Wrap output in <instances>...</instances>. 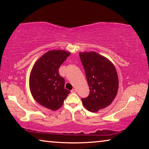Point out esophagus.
Segmentation results:
<instances>
[{"mask_svg": "<svg viewBox=\"0 0 149 149\" xmlns=\"http://www.w3.org/2000/svg\"><path fill=\"white\" fill-rule=\"evenodd\" d=\"M71 93H76V89H73L71 91Z\"/></svg>", "mask_w": 149, "mask_h": 149, "instance_id": "obj_1", "label": "esophagus"}]
</instances>
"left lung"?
<instances>
[{"mask_svg": "<svg viewBox=\"0 0 149 149\" xmlns=\"http://www.w3.org/2000/svg\"><path fill=\"white\" fill-rule=\"evenodd\" d=\"M90 93L81 99L87 110L96 112L109 106L118 90V77L114 64L96 52H79Z\"/></svg>", "mask_w": 149, "mask_h": 149, "instance_id": "left-lung-1", "label": "left lung"}]
</instances>
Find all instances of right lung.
Wrapping results in <instances>:
<instances>
[{
  "label": "right lung",
  "mask_w": 149,
  "mask_h": 149,
  "mask_svg": "<svg viewBox=\"0 0 149 149\" xmlns=\"http://www.w3.org/2000/svg\"><path fill=\"white\" fill-rule=\"evenodd\" d=\"M70 54L62 50H49L35 63L30 73L29 88L33 97L51 110L59 109L70 93L64 88L65 80L58 72Z\"/></svg>",
  "instance_id": "right-lung-1"
}]
</instances>
